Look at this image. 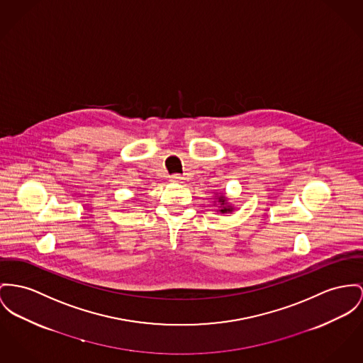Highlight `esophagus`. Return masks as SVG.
<instances>
[{
	"label": "esophagus",
	"instance_id": "34e87169",
	"mask_svg": "<svg viewBox=\"0 0 363 363\" xmlns=\"http://www.w3.org/2000/svg\"><path fill=\"white\" fill-rule=\"evenodd\" d=\"M170 180H172V182H182V180H183V176H180V174H172V176H170Z\"/></svg>",
	"mask_w": 363,
	"mask_h": 363
}]
</instances>
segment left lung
<instances>
[{
    "instance_id": "1",
    "label": "left lung",
    "mask_w": 363,
    "mask_h": 363,
    "mask_svg": "<svg viewBox=\"0 0 363 363\" xmlns=\"http://www.w3.org/2000/svg\"><path fill=\"white\" fill-rule=\"evenodd\" d=\"M218 202H220L221 205H224V203H225V199H224V196H220V198H218ZM220 212H221V213H227V212H231V208H230V206H228V208H227V206H225V208L223 206Z\"/></svg>"
}]
</instances>
